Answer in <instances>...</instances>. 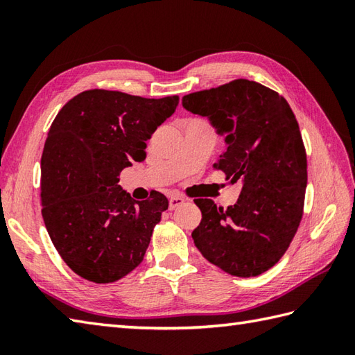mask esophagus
<instances>
[{
	"mask_svg": "<svg viewBox=\"0 0 355 355\" xmlns=\"http://www.w3.org/2000/svg\"><path fill=\"white\" fill-rule=\"evenodd\" d=\"M184 202V198L183 197H171V200H169V207L173 210V209H177L178 206H182Z\"/></svg>",
	"mask_w": 355,
	"mask_h": 355,
	"instance_id": "esophagus-1",
	"label": "esophagus"
}]
</instances>
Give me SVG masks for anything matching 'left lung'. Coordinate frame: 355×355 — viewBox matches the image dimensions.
<instances>
[{
	"instance_id": "8db88e82",
	"label": "left lung",
	"mask_w": 355,
	"mask_h": 355,
	"mask_svg": "<svg viewBox=\"0 0 355 355\" xmlns=\"http://www.w3.org/2000/svg\"><path fill=\"white\" fill-rule=\"evenodd\" d=\"M183 107L223 135L214 168L243 183L236 205L225 210L195 200L202 218L193 243L225 273L258 276L282 258L302 220L306 153L297 120L281 94L247 79L187 94Z\"/></svg>"
}]
</instances>
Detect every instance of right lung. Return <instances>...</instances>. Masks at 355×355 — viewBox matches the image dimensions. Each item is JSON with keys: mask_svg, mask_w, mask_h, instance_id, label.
Returning a JSON list of instances; mask_svg holds the SVG:
<instances>
[{"mask_svg": "<svg viewBox=\"0 0 355 355\" xmlns=\"http://www.w3.org/2000/svg\"><path fill=\"white\" fill-rule=\"evenodd\" d=\"M178 96L162 99L88 89L53 120L41 158V205L53 245L74 273L96 284L139 266L169 207L163 193L135 201L119 184L146 140L173 114Z\"/></svg>", "mask_w": 355, "mask_h": 355, "instance_id": "add662e5", "label": "right lung"}]
</instances>
